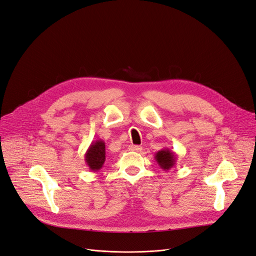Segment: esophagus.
Instances as JSON below:
<instances>
[{"label":"esophagus","instance_id":"1","mask_svg":"<svg viewBox=\"0 0 256 256\" xmlns=\"http://www.w3.org/2000/svg\"><path fill=\"white\" fill-rule=\"evenodd\" d=\"M130 150L132 152H141L142 150V147L139 145H130Z\"/></svg>","mask_w":256,"mask_h":256}]
</instances>
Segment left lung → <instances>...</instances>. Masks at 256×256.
I'll return each instance as SVG.
<instances>
[{"label":"left lung","instance_id":"1","mask_svg":"<svg viewBox=\"0 0 256 256\" xmlns=\"http://www.w3.org/2000/svg\"><path fill=\"white\" fill-rule=\"evenodd\" d=\"M154 160H156L160 168H162L163 170H170L176 164V154L168 148H164L156 154Z\"/></svg>","mask_w":256,"mask_h":256}]
</instances>
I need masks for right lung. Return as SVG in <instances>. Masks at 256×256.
<instances>
[{
    "instance_id": "right-lung-1",
    "label": "right lung",
    "mask_w": 256,
    "mask_h": 256,
    "mask_svg": "<svg viewBox=\"0 0 256 256\" xmlns=\"http://www.w3.org/2000/svg\"><path fill=\"white\" fill-rule=\"evenodd\" d=\"M106 160V146L104 142L100 139L91 142L85 154V162L89 169L96 172L102 169Z\"/></svg>"
}]
</instances>
